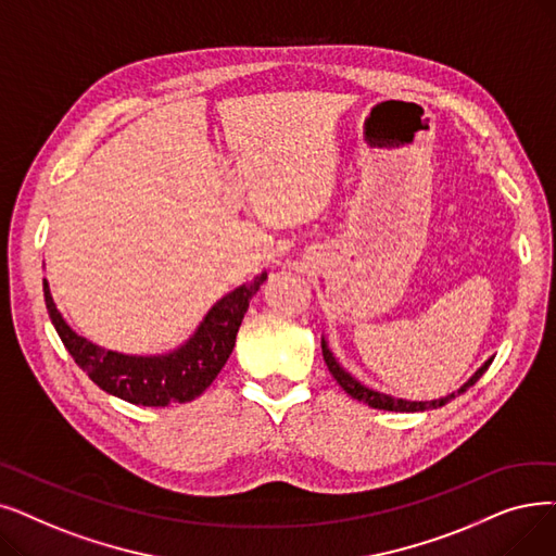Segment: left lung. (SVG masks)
<instances>
[{"instance_id":"left-lung-1","label":"left lung","mask_w":556,"mask_h":556,"mask_svg":"<svg viewBox=\"0 0 556 556\" xmlns=\"http://www.w3.org/2000/svg\"><path fill=\"white\" fill-rule=\"evenodd\" d=\"M323 356H325V364H327V368H329V372H331V377L338 381V386H341V389L350 395V397H354V400H358V402H364V404H368V406H372V408H383V412H406V414H414V412H427V408H439V406H445L450 400H454L456 395H462V393H466L470 386H475L477 383V379L484 375L486 370H489V366L493 364V358H489L484 366H481L464 386L462 389H458L456 393H452V395H447V397H441V400H433V402H408V400H395V397H391V395H383V393H377V391H372V389H368V386H364L361 381H356L350 372H345L341 366L336 364V358H333V354L329 352V348H327V343H325V338H323Z\"/></svg>"}]
</instances>
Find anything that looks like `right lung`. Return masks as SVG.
Here are the masks:
<instances>
[{"mask_svg":"<svg viewBox=\"0 0 556 556\" xmlns=\"http://www.w3.org/2000/svg\"><path fill=\"white\" fill-rule=\"evenodd\" d=\"M265 279L268 275L263 273L252 283L225 295L206 313L204 323L186 345L161 356H129L92 345L63 320L45 279L42 293L65 350L102 391L131 404L167 406L200 397L218 377L236 345V333L250 300Z\"/></svg>","mask_w":556,"mask_h":556,"instance_id":"1","label":"right lung"}]
</instances>
